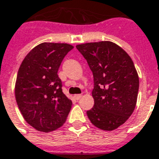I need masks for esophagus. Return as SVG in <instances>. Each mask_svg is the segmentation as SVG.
Instances as JSON below:
<instances>
[{"label": "esophagus", "instance_id": "1", "mask_svg": "<svg viewBox=\"0 0 159 159\" xmlns=\"http://www.w3.org/2000/svg\"><path fill=\"white\" fill-rule=\"evenodd\" d=\"M82 97V95H74V98H75V100H76V101H78V100H80V98Z\"/></svg>", "mask_w": 159, "mask_h": 159}]
</instances>
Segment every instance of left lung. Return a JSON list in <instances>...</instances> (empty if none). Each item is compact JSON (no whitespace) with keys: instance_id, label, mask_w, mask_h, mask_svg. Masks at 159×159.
Here are the masks:
<instances>
[{"instance_id":"1","label":"left lung","mask_w":159,"mask_h":159,"mask_svg":"<svg viewBox=\"0 0 159 159\" xmlns=\"http://www.w3.org/2000/svg\"><path fill=\"white\" fill-rule=\"evenodd\" d=\"M93 73L94 107L87 111L91 123L100 129L118 128L133 114L139 81L127 53L110 41L77 45Z\"/></svg>"}]
</instances>
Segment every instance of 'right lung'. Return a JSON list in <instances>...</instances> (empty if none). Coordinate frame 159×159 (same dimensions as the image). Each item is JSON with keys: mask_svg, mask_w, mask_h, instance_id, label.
<instances>
[{"mask_svg": "<svg viewBox=\"0 0 159 159\" xmlns=\"http://www.w3.org/2000/svg\"><path fill=\"white\" fill-rule=\"evenodd\" d=\"M69 44L42 43L22 61L15 83V98L25 121L40 132L60 127L72 102L62 90L57 70L67 53Z\"/></svg>", "mask_w": 159, "mask_h": 159, "instance_id": "add662e5", "label": "right lung"}]
</instances>
